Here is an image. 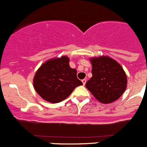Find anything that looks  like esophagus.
<instances>
[{"instance_id": "esophagus-1", "label": "esophagus", "mask_w": 147, "mask_h": 147, "mask_svg": "<svg viewBox=\"0 0 147 147\" xmlns=\"http://www.w3.org/2000/svg\"><path fill=\"white\" fill-rule=\"evenodd\" d=\"M82 83H83V84H84V86L85 84H86V79H83L82 80Z\"/></svg>"}]
</instances>
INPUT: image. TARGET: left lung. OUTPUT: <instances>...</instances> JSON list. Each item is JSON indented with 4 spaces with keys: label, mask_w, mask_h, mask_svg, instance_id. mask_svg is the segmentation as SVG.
I'll return each mask as SVG.
<instances>
[{
    "label": "left lung",
    "mask_w": 147,
    "mask_h": 147,
    "mask_svg": "<svg viewBox=\"0 0 147 147\" xmlns=\"http://www.w3.org/2000/svg\"><path fill=\"white\" fill-rule=\"evenodd\" d=\"M92 77L86 87L93 96L104 104L117 100L127 88V76L121 65L109 57L90 59Z\"/></svg>",
    "instance_id": "left-lung-1"
}]
</instances>
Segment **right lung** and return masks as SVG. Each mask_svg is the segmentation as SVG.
I'll list each match as a JSON object with an SVG mask.
<instances>
[{
  "label": "right lung",
  "mask_w": 147,
  "mask_h": 147,
  "mask_svg": "<svg viewBox=\"0 0 147 147\" xmlns=\"http://www.w3.org/2000/svg\"><path fill=\"white\" fill-rule=\"evenodd\" d=\"M77 71L69 66L66 56L48 60L39 68L33 79L36 92L52 103L61 102L70 96L77 86L83 85L78 79Z\"/></svg>",
  "instance_id": "add662e5"
}]
</instances>
